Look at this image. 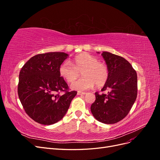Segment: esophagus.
Instances as JSON below:
<instances>
[{"instance_id": "34e87169", "label": "esophagus", "mask_w": 160, "mask_h": 160, "mask_svg": "<svg viewBox=\"0 0 160 160\" xmlns=\"http://www.w3.org/2000/svg\"><path fill=\"white\" fill-rule=\"evenodd\" d=\"M86 94L85 92H83V91H78L77 92V95H85Z\"/></svg>"}]
</instances>
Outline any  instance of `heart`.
<instances>
[{"label":"heart","mask_w":160,"mask_h":160,"mask_svg":"<svg viewBox=\"0 0 160 160\" xmlns=\"http://www.w3.org/2000/svg\"><path fill=\"white\" fill-rule=\"evenodd\" d=\"M59 71L60 75L68 83H73L81 72L83 78L71 85V88L75 90L88 89L95 85L97 88H101L107 83L109 76L106 65L87 52L75 56L72 64L64 62L60 66Z\"/></svg>","instance_id":"heart-1"}]
</instances>
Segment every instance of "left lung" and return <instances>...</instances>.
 <instances>
[{"mask_svg":"<svg viewBox=\"0 0 160 160\" xmlns=\"http://www.w3.org/2000/svg\"><path fill=\"white\" fill-rule=\"evenodd\" d=\"M109 76L101 91L96 92L95 101L91 106V113L99 122L113 124L126 117L137 98V72L123 57L103 51Z\"/></svg>","mask_w":160,"mask_h":160,"instance_id":"1","label":"left lung"}]
</instances>
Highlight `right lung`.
<instances>
[{"label":"right lung","mask_w":160,"mask_h":160,"mask_svg":"<svg viewBox=\"0 0 160 160\" xmlns=\"http://www.w3.org/2000/svg\"><path fill=\"white\" fill-rule=\"evenodd\" d=\"M67 57L62 52L38 54L20 71L19 99L27 114L38 123L51 125L60 121L77 95L59 74V67Z\"/></svg>","instance_id":"1"}]
</instances>
